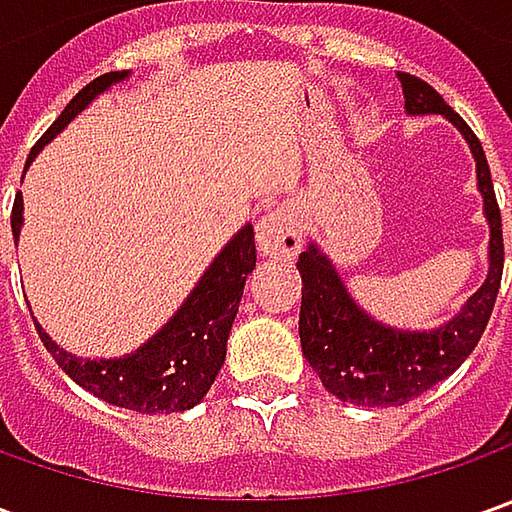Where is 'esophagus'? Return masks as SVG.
<instances>
[{
	"label": "esophagus",
	"instance_id": "obj_1",
	"mask_svg": "<svg viewBox=\"0 0 512 512\" xmlns=\"http://www.w3.org/2000/svg\"><path fill=\"white\" fill-rule=\"evenodd\" d=\"M256 245L262 256H273V259H290L299 253L302 247V230H299V219L293 213V207L279 205L270 207L265 216L256 225Z\"/></svg>",
	"mask_w": 512,
	"mask_h": 512
}]
</instances>
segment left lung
<instances>
[{"mask_svg":"<svg viewBox=\"0 0 512 512\" xmlns=\"http://www.w3.org/2000/svg\"><path fill=\"white\" fill-rule=\"evenodd\" d=\"M399 82L404 110L410 116H444L470 145V153L476 159V182L484 202V219L490 227L487 276L482 287L464 302L462 310L444 325L430 330H404L370 316L347 293L339 270L327 259V253H322V247L316 242L307 245L296 262L302 273V353L336 399L359 407H390L410 402L433 384L444 382L450 373H456L482 339L502 285V213L496 205L482 142L427 82L410 73H399Z\"/></svg>","mask_w":512,"mask_h":512,"instance_id":"8db88e82","label":"left lung"}]
</instances>
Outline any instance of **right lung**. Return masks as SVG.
Wrapping results in <instances>:
<instances>
[{
    "label": "right lung",
    "mask_w": 512,
    "mask_h": 512,
    "mask_svg": "<svg viewBox=\"0 0 512 512\" xmlns=\"http://www.w3.org/2000/svg\"><path fill=\"white\" fill-rule=\"evenodd\" d=\"M130 70H113L79 90L59 119L45 130V136L33 145L28 165L39 156V150L53 142L70 122L99 99L105 90L125 82ZM25 165V168H28ZM22 193L13 202V239L19 242L25 222ZM256 267V242L253 225H242L227 242L216 259L207 265L202 279L187 293L179 310L159 327L148 342L139 344L133 353L113 359H82L50 339L36 322L39 339L45 342L56 364L68 373L79 387L99 396L102 402L136 410V413H182L202 402L216 382L227 353V336L233 319L239 313V302L245 293L247 276Z\"/></svg>",
    "instance_id": "1"
}]
</instances>
